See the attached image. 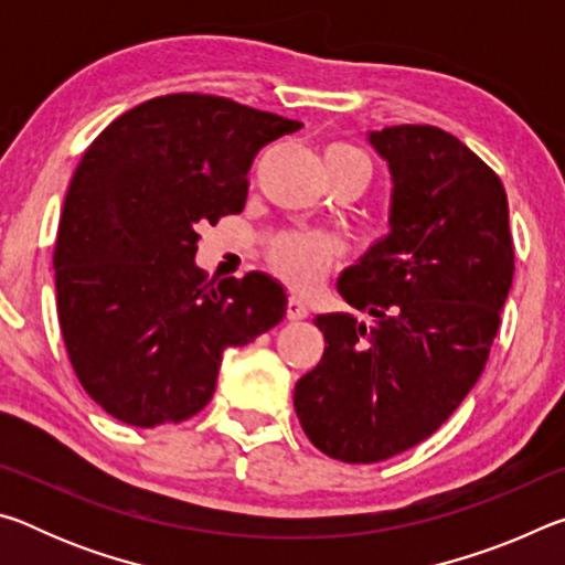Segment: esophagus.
Returning a JSON list of instances; mask_svg holds the SVG:
<instances>
[{"instance_id": "34e87169", "label": "esophagus", "mask_w": 565, "mask_h": 565, "mask_svg": "<svg viewBox=\"0 0 565 565\" xmlns=\"http://www.w3.org/2000/svg\"><path fill=\"white\" fill-rule=\"evenodd\" d=\"M309 317V306H306L299 296H291L289 303H286V319L289 321H301Z\"/></svg>"}]
</instances>
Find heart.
<instances>
[{"label": "heart", "instance_id": "heart-1", "mask_svg": "<svg viewBox=\"0 0 565 565\" xmlns=\"http://www.w3.org/2000/svg\"><path fill=\"white\" fill-rule=\"evenodd\" d=\"M323 164L331 167H351L363 164L369 167V159L361 149L351 145H331L323 154ZM371 169V167H369ZM341 248L329 236H311V234H281L271 244L269 259L274 269L279 271L281 279L291 286V289L309 291L317 289L323 281L329 266L339 259Z\"/></svg>", "mask_w": 565, "mask_h": 565}]
</instances>
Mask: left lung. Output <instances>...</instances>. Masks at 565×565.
Returning <instances> with one entry per match:
<instances>
[{"mask_svg":"<svg viewBox=\"0 0 565 565\" xmlns=\"http://www.w3.org/2000/svg\"><path fill=\"white\" fill-rule=\"evenodd\" d=\"M391 171V232L337 284L351 313H321L327 349L296 381L309 441L376 463L431 436L481 376L513 281L509 199L495 171L428 124L369 131Z\"/></svg>","mask_w":565,"mask_h":565,"instance_id":"1","label":"left lung"}]
</instances>
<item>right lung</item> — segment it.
<instances>
[{"label":"right lung","instance_id":"1","mask_svg":"<svg viewBox=\"0 0 565 565\" xmlns=\"http://www.w3.org/2000/svg\"><path fill=\"white\" fill-rule=\"evenodd\" d=\"M299 129L212 94H167L121 114L84 151L56 232V311L76 379L121 424L199 414L224 349L284 319L271 276L204 279L196 226L242 212L254 157Z\"/></svg>","mask_w":565,"mask_h":565}]
</instances>
